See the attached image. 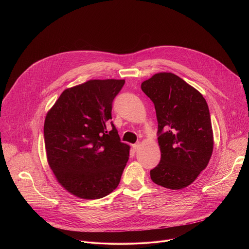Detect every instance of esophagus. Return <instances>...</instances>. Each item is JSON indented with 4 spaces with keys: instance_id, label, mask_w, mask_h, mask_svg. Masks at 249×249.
I'll return each mask as SVG.
<instances>
[{
    "instance_id": "esophagus-1",
    "label": "esophagus",
    "mask_w": 249,
    "mask_h": 249,
    "mask_svg": "<svg viewBox=\"0 0 249 249\" xmlns=\"http://www.w3.org/2000/svg\"><path fill=\"white\" fill-rule=\"evenodd\" d=\"M140 147H141V144H140V143H136V144L132 145V148H133L134 151H138V150L140 149Z\"/></svg>"
}]
</instances>
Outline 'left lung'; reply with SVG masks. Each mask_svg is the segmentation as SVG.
I'll return each mask as SVG.
<instances>
[{"instance_id":"left-lung-1","label":"left lung","mask_w":249,"mask_h":249,"mask_svg":"<svg viewBox=\"0 0 249 249\" xmlns=\"http://www.w3.org/2000/svg\"><path fill=\"white\" fill-rule=\"evenodd\" d=\"M141 89L154 102L160 161L152 180L178 190L190 185L206 168L214 148L208 104L203 95L178 76L158 73Z\"/></svg>"}]
</instances>
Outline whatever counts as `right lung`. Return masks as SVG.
Segmentation results:
<instances>
[{
    "instance_id": "1",
    "label": "right lung",
    "mask_w": 249,
    "mask_h": 249,
    "mask_svg": "<svg viewBox=\"0 0 249 249\" xmlns=\"http://www.w3.org/2000/svg\"><path fill=\"white\" fill-rule=\"evenodd\" d=\"M125 80H90L65 89L44 122L47 161L72 195L95 200L118 186L130 147L117 129L107 131L112 101Z\"/></svg>"
}]
</instances>
